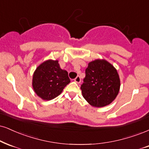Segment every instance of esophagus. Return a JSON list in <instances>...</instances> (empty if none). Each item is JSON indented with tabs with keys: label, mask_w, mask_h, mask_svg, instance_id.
<instances>
[{
	"label": "esophagus",
	"mask_w": 149,
	"mask_h": 149,
	"mask_svg": "<svg viewBox=\"0 0 149 149\" xmlns=\"http://www.w3.org/2000/svg\"><path fill=\"white\" fill-rule=\"evenodd\" d=\"M81 81V77L79 76H77L76 78L74 79V81L76 82V83H77V84H80Z\"/></svg>",
	"instance_id": "obj_1"
}]
</instances>
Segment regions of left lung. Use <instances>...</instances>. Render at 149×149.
<instances>
[{"label":"left lung","instance_id":"1","mask_svg":"<svg viewBox=\"0 0 149 149\" xmlns=\"http://www.w3.org/2000/svg\"><path fill=\"white\" fill-rule=\"evenodd\" d=\"M120 89V79L116 68L105 59L91 61L81 86L82 95L93 107L102 108L115 100Z\"/></svg>","mask_w":149,"mask_h":149}]
</instances>
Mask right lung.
I'll use <instances>...</instances> for the list:
<instances>
[{"label": "right lung", "mask_w": 149, "mask_h": 149, "mask_svg": "<svg viewBox=\"0 0 149 149\" xmlns=\"http://www.w3.org/2000/svg\"><path fill=\"white\" fill-rule=\"evenodd\" d=\"M70 82L68 73L61 68L58 61L48 59L34 72L32 87L37 96L49 101L58 97Z\"/></svg>", "instance_id": "obj_1"}]
</instances>
